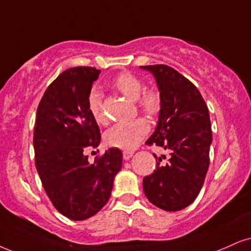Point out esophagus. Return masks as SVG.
Instances as JSON below:
<instances>
[{
    "instance_id": "obj_1",
    "label": "esophagus",
    "mask_w": 251,
    "mask_h": 251,
    "mask_svg": "<svg viewBox=\"0 0 251 251\" xmlns=\"http://www.w3.org/2000/svg\"><path fill=\"white\" fill-rule=\"evenodd\" d=\"M134 154V151H123V159L129 160Z\"/></svg>"
}]
</instances>
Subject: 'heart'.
I'll use <instances>...</instances> for the list:
<instances>
[{
    "mask_svg": "<svg viewBox=\"0 0 251 251\" xmlns=\"http://www.w3.org/2000/svg\"><path fill=\"white\" fill-rule=\"evenodd\" d=\"M120 93H122L129 100H137L138 107L144 113L154 115L160 109V97L157 92L144 91V85L134 74L125 72L120 74L113 82ZM88 109L93 119L99 125H106L107 117L102 109L101 95L98 89H93L88 97ZM149 131V123L147 120L138 117L129 122H121L113 126L104 135L106 143L110 147L122 150H132L137 147L142 138Z\"/></svg>",
    "mask_w": 251,
    "mask_h": 251,
    "instance_id": "heart-1",
    "label": "heart"
}]
</instances>
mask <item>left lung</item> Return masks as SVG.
<instances>
[{
  "instance_id": "obj_1",
  "label": "left lung",
  "mask_w": 251,
  "mask_h": 251,
  "mask_svg": "<svg viewBox=\"0 0 251 251\" xmlns=\"http://www.w3.org/2000/svg\"><path fill=\"white\" fill-rule=\"evenodd\" d=\"M140 67L152 73L160 97L158 122L145 143L169 152L168 160L159 157L153 173L143 179V190L158 208L180 211L196 200L208 170L212 144L208 108L196 86L172 67Z\"/></svg>"
}]
</instances>
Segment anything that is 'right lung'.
<instances>
[{
	"mask_svg": "<svg viewBox=\"0 0 251 251\" xmlns=\"http://www.w3.org/2000/svg\"><path fill=\"white\" fill-rule=\"evenodd\" d=\"M100 72L86 66L64 71L46 89L37 109V172L55 209L74 221L91 218L106 205L122 166L117 148L88 162L87 151L101 142L100 129L88 109L93 82Z\"/></svg>",
	"mask_w": 251,
	"mask_h": 251,
	"instance_id": "right-lung-1",
	"label": "right lung"
}]
</instances>
